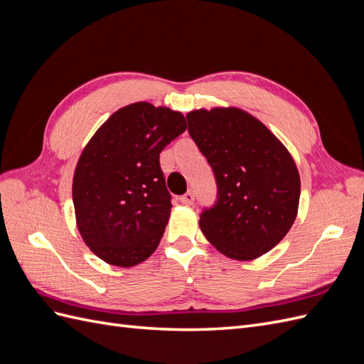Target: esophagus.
<instances>
[{"instance_id":"esophagus-1","label":"esophagus","mask_w":364,"mask_h":364,"mask_svg":"<svg viewBox=\"0 0 364 364\" xmlns=\"http://www.w3.org/2000/svg\"><path fill=\"white\" fill-rule=\"evenodd\" d=\"M181 202L183 205H193L194 203V193L188 191V193H185L183 196H181Z\"/></svg>"}]
</instances>
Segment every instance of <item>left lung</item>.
<instances>
[{
	"mask_svg": "<svg viewBox=\"0 0 364 364\" xmlns=\"http://www.w3.org/2000/svg\"><path fill=\"white\" fill-rule=\"evenodd\" d=\"M190 136L215 176L217 202L200 229L218 252L255 259L287 235L297 215L301 179L282 142L238 107L188 112Z\"/></svg>",
	"mask_w": 364,
	"mask_h": 364,
	"instance_id": "1",
	"label": "left lung"
}]
</instances>
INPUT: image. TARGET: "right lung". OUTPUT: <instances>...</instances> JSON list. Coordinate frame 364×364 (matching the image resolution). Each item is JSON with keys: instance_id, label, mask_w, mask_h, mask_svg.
<instances>
[{"instance_id": "add662e5", "label": "right lung", "mask_w": 364, "mask_h": 364, "mask_svg": "<svg viewBox=\"0 0 364 364\" xmlns=\"http://www.w3.org/2000/svg\"><path fill=\"white\" fill-rule=\"evenodd\" d=\"M185 129L181 112L138 102L109 117L83 149L73 202L79 232L100 259L132 267L156 250L171 211L159 153Z\"/></svg>"}]
</instances>
